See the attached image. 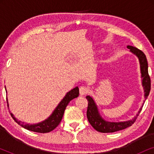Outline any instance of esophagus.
Instances as JSON below:
<instances>
[{
  "label": "esophagus",
  "instance_id": "esophagus-1",
  "mask_svg": "<svg viewBox=\"0 0 154 154\" xmlns=\"http://www.w3.org/2000/svg\"><path fill=\"white\" fill-rule=\"evenodd\" d=\"M79 92L81 95H85V94H87L88 93L89 89L85 86H81L79 88Z\"/></svg>",
  "mask_w": 154,
  "mask_h": 154
}]
</instances>
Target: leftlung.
Masks as SVG:
<instances>
[{
    "label": "left lung",
    "instance_id": "left-lung-1",
    "mask_svg": "<svg viewBox=\"0 0 154 154\" xmlns=\"http://www.w3.org/2000/svg\"><path fill=\"white\" fill-rule=\"evenodd\" d=\"M127 48L130 50V51L132 53L135 54L137 57L139 61H140L141 74H142L141 76L142 79V86L144 87V90L145 99H146L147 97L149 96L151 90V79L148 73V62H147L146 55L142 50H139L133 46L128 45ZM86 99L88 102L87 110V118L88 121L97 131L104 132V133L119 131V130L125 129V128L131 126L134 123L137 117L138 116L139 113H140L143 106L142 105L140 111H138L137 116L134 117L132 120L123 122H108L103 119L102 117L100 116L97 106L96 103L94 102L93 98L88 95L86 97Z\"/></svg>",
    "mask_w": 154,
    "mask_h": 154
}]
</instances>
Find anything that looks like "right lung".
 Wrapping results in <instances>:
<instances>
[{
    "mask_svg": "<svg viewBox=\"0 0 154 154\" xmlns=\"http://www.w3.org/2000/svg\"><path fill=\"white\" fill-rule=\"evenodd\" d=\"M6 92H7V90H6ZM79 94V89L78 87L74 88L71 91L67 92L66 95L60 102L58 106L56 107V109H54L52 114L47 119L41 122V123L36 124L25 123L24 122L17 121V119H16V118L14 116V115L12 113H10V115H11L12 119L14 120V121L17 122L19 125H20L25 129L30 130V131L40 132V133H46V132H51L54 128L57 127L59 124L60 123L62 119L63 115H64L65 109H66L67 105L69 104V103L70 102V101L72 100L73 99L78 97ZM6 100H7L8 106L9 107L8 98H6Z\"/></svg>",
    "mask_w": 154,
    "mask_h": 154,
    "instance_id": "obj_1",
    "label": "right lung"
}]
</instances>
